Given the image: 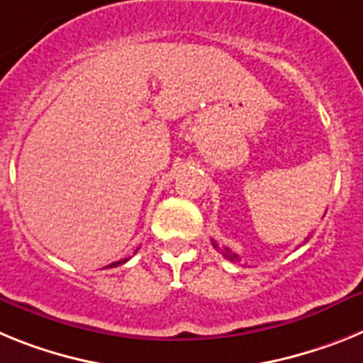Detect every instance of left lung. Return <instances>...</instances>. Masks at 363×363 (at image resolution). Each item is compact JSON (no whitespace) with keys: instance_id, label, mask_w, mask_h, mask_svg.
Listing matches in <instances>:
<instances>
[{"instance_id":"left-lung-1","label":"left lung","mask_w":363,"mask_h":363,"mask_svg":"<svg viewBox=\"0 0 363 363\" xmlns=\"http://www.w3.org/2000/svg\"><path fill=\"white\" fill-rule=\"evenodd\" d=\"M213 247H216L217 250H219L220 254H223V256L226 257V259H230V261H239L238 254H234V252L230 250V248H226V247H217V242H213Z\"/></svg>"}]
</instances>
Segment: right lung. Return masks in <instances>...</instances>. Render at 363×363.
I'll list each match as a JSON object with an SVG mask.
<instances>
[{
  "label": "right lung",
  "mask_w": 363,
  "mask_h": 363,
  "mask_svg": "<svg viewBox=\"0 0 363 363\" xmlns=\"http://www.w3.org/2000/svg\"><path fill=\"white\" fill-rule=\"evenodd\" d=\"M125 261H128V259H122V261H116V263H111V264H109V267H118V264H121V263H125Z\"/></svg>",
  "instance_id": "obj_1"
}]
</instances>
